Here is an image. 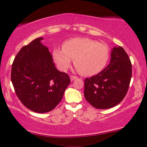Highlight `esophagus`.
Returning a JSON list of instances; mask_svg holds the SVG:
<instances>
[{
  "mask_svg": "<svg viewBox=\"0 0 147 147\" xmlns=\"http://www.w3.org/2000/svg\"><path fill=\"white\" fill-rule=\"evenodd\" d=\"M70 78H71V81H74V80L77 79V78H78V77L75 76H71Z\"/></svg>",
  "mask_w": 147,
  "mask_h": 147,
  "instance_id": "obj_1",
  "label": "esophagus"
}]
</instances>
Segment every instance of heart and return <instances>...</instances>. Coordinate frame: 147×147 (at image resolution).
<instances>
[{
	"label": "heart",
	"mask_w": 147,
	"mask_h": 147,
	"mask_svg": "<svg viewBox=\"0 0 147 147\" xmlns=\"http://www.w3.org/2000/svg\"><path fill=\"white\" fill-rule=\"evenodd\" d=\"M52 55L61 71L67 70L74 59V64L81 74L92 76L99 73L106 66L109 49L107 46L97 41L78 37L65 42L63 49H54Z\"/></svg>",
	"instance_id": "heart-1"
}]
</instances>
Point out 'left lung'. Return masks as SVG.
Listing matches in <instances>:
<instances>
[{
  "mask_svg": "<svg viewBox=\"0 0 147 147\" xmlns=\"http://www.w3.org/2000/svg\"><path fill=\"white\" fill-rule=\"evenodd\" d=\"M131 78V63L127 54L121 47H115L107 67L85 79V98L96 108L115 107L126 96Z\"/></svg>",
  "mask_w": 147,
  "mask_h": 147,
  "instance_id": "8db88e82",
  "label": "left lung"
}]
</instances>
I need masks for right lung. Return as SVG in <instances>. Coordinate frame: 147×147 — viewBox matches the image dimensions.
Masks as SVG:
<instances>
[{"label": "right lung", "mask_w": 147, "mask_h": 147, "mask_svg": "<svg viewBox=\"0 0 147 147\" xmlns=\"http://www.w3.org/2000/svg\"><path fill=\"white\" fill-rule=\"evenodd\" d=\"M42 37L24 46L16 55L11 70V81L22 103L38 113L51 111L62 99L71 81L68 74L55 67Z\"/></svg>", "instance_id": "obj_1"}]
</instances>
